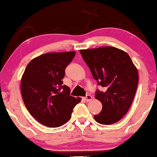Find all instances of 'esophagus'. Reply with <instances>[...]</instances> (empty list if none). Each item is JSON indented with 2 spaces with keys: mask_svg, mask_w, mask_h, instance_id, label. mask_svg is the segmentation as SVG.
<instances>
[{
  "mask_svg": "<svg viewBox=\"0 0 157 157\" xmlns=\"http://www.w3.org/2000/svg\"><path fill=\"white\" fill-rule=\"evenodd\" d=\"M91 99H92V96H91L90 95H87V96L84 98V100L85 101H87V102L90 101Z\"/></svg>",
  "mask_w": 157,
  "mask_h": 157,
  "instance_id": "34e87169",
  "label": "esophagus"
}]
</instances>
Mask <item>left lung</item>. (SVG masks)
<instances>
[{
  "label": "left lung",
  "mask_w": 157,
  "mask_h": 157,
  "mask_svg": "<svg viewBox=\"0 0 157 157\" xmlns=\"http://www.w3.org/2000/svg\"><path fill=\"white\" fill-rule=\"evenodd\" d=\"M93 78L106 91L96 90V99L102 104V110L94 115L102 124L120 121L128 112L133 101L138 83L136 67L124 51L114 47L80 50Z\"/></svg>",
  "instance_id": "obj_1"
}]
</instances>
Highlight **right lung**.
<instances>
[{"label":"right lung","instance_id":"obj_1","mask_svg":"<svg viewBox=\"0 0 157 157\" xmlns=\"http://www.w3.org/2000/svg\"><path fill=\"white\" fill-rule=\"evenodd\" d=\"M75 51L48 53L27 64L21 77V92L26 108L43 125L58 128L70 120L80 98L70 96L63 85L65 69L72 61Z\"/></svg>","mask_w":157,"mask_h":157}]
</instances>
